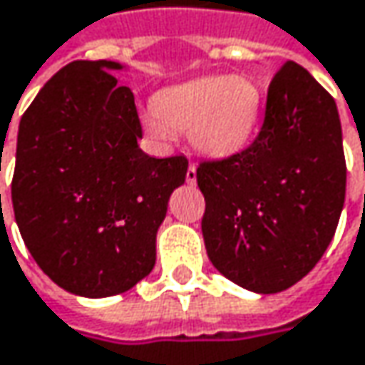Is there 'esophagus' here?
Instances as JSON below:
<instances>
[{
    "label": "esophagus",
    "mask_w": 365,
    "mask_h": 365,
    "mask_svg": "<svg viewBox=\"0 0 365 365\" xmlns=\"http://www.w3.org/2000/svg\"><path fill=\"white\" fill-rule=\"evenodd\" d=\"M185 182L190 183V185H194V183H196V165H194V163H190V167H187Z\"/></svg>",
    "instance_id": "esophagus-1"
}]
</instances>
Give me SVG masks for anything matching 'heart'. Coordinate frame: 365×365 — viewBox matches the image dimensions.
Wrapping results in <instances>:
<instances>
[{
	"instance_id": "1",
	"label": "heart",
	"mask_w": 365,
	"mask_h": 365,
	"mask_svg": "<svg viewBox=\"0 0 365 365\" xmlns=\"http://www.w3.org/2000/svg\"><path fill=\"white\" fill-rule=\"evenodd\" d=\"M261 113L263 93L252 79L202 77L160 91L148 120L160 138L190 131V142L198 152L227 158L252 142Z\"/></svg>"
}]
</instances>
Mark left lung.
I'll list each match as a JSON object with an SVG mask.
<instances>
[{
  "instance_id": "obj_1",
  "label": "left lung",
  "mask_w": 365,
  "mask_h": 365,
  "mask_svg": "<svg viewBox=\"0 0 365 365\" xmlns=\"http://www.w3.org/2000/svg\"><path fill=\"white\" fill-rule=\"evenodd\" d=\"M202 236L234 284L274 294L305 278L326 252L345 205L347 165L334 98L297 62L267 87L265 118L242 152L202 160Z\"/></svg>"
}]
</instances>
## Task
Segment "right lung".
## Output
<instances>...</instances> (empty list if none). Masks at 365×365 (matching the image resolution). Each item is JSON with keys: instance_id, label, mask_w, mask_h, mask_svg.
<instances>
[{"instance_id": "1", "label": "right lung", "mask_w": 365, "mask_h": 365, "mask_svg": "<svg viewBox=\"0 0 365 365\" xmlns=\"http://www.w3.org/2000/svg\"><path fill=\"white\" fill-rule=\"evenodd\" d=\"M110 60H77L41 87L20 118L12 205L29 252L60 288L113 297L146 278L171 192L187 158H152Z\"/></svg>"}]
</instances>
